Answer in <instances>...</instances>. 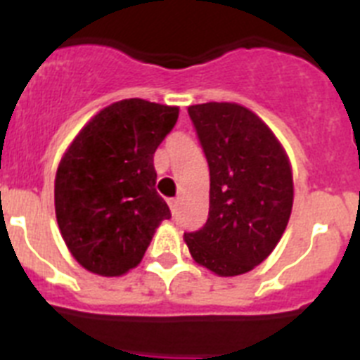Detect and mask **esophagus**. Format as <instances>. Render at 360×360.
<instances>
[{
	"mask_svg": "<svg viewBox=\"0 0 360 360\" xmlns=\"http://www.w3.org/2000/svg\"><path fill=\"white\" fill-rule=\"evenodd\" d=\"M169 207H171V212H173V214H176V211H178V198H171L169 200Z\"/></svg>",
	"mask_w": 360,
	"mask_h": 360,
	"instance_id": "1",
	"label": "esophagus"
}]
</instances>
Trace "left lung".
I'll return each instance as SVG.
<instances>
[{
  "mask_svg": "<svg viewBox=\"0 0 360 360\" xmlns=\"http://www.w3.org/2000/svg\"><path fill=\"white\" fill-rule=\"evenodd\" d=\"M211 174L209 218L186 232L195 262L240 276L266 259L287 229L294 182L287 153L269 126L234 103L187 108Z\"/></svg>",
  "mask_w": 360,
  "mask_h": 360,
  "instance_id": "8db88e82",
  "label": "left lung"
}]
</instances>
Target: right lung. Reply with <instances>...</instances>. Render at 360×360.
Here are the masks:
<instances>
[{"label": "right lung", "mask_w": 360, "mask_h": 360, "mask_svg": "<svg viewBox=\"0 0 360 360\" xmlns=\"http://www.w3.org/2000/svg\"><path fill=\"white\" fill-rule=\"evenodd\" d=\"M176 120V106L126 98L98 111L66 149L56 174V216L86 270L126 274L171 218L155 189L153 155Z\"/></svg>", "instance_id": "right-lung-1"}]
</instances>
